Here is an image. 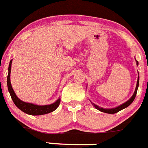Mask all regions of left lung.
Here are the masks:
<instances>
[{
  "mask_svg": "<svg viewBox=\"0 0 148 148\" xmlns=\"http://www.w3.org/2000/svg\"><path fill=\"white\" fill-rule=\"evenodd\" d=\"M136 65L138 66V65H139V62H138V61L136 60ZM138 74H139V72H138ZM139 76H138V79H137V82H136V86L135 91H134V94L132 95V97H130V99H129L127 102H124L123 104H122V105H120V106H117V107L114 108H103L99 107V106H98L97 105H96V104L91 102V101L90 100V102H91V104L93 105V106H94L96 109L99 110V111H101V112L106 113V114H116V113L120 111V110H122V109L126 108L127 107H128L130 104L134 102V99H135V97H136V95L137 90H138V88H139Z\"/></svg>",
  "mask_w": 148,
  "mask_h": 148,
  "instance_id": "1",
  "label": "left lung"
}]
</instances>
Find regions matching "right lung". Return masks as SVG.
<instances>
[{
    "label": "right lung",
    "mask_w": 148,
    "mask_h": 148,
    "mask_svg": "<svg viewBox=\"0 0 148 148\" xmlns=\"http://www.w3.org/2000/svg\"><path fill=\"white\" fill-rule=\"evenodd\" d=\"M12 60H10L9 65V69H8V76H7V87L10 96L12 97L13 102L14 103L17 107L22 110L23 112L26 113L29 115L38 116V115H43V114L51 113L59 106L60 102V98L58 99L50 105H46V106H39V105H35V104L30 103V102H26L20 99L17 95L14 93L12 87L11 85V81H10V74H11V68Z\"/></svg>",
    "instance_id": "right-lung-1"
}]
</instances>
